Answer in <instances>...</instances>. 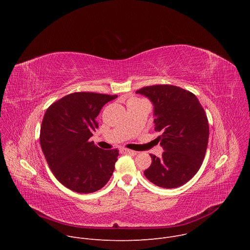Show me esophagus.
Returning <instances> with one entry per match:
<instances>
[{"instance_id":"obj_1","label":"esophagus","mask_w":250,"mask_h":250,"mask_svg":"<svg viewBox=\"0 0 250 250\" xmlns=\"http://www.w3.org/2000/svg\"><path fill=\"white\" fill-rule=\"evenodd\" d=\"M121 151H122L123 153H127V154H131V155H135V154H136L135 151L130 150V149H126V148H123Z\"/></svg>"}]
</instances>
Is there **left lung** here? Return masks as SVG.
I'll return each instance as SVG.
<instances>
[{
	"instance_id": "left-lung-1",
	"label": "left lung",
	"mask_w": 250,
	"mask_h": 250,
	"mask_svg": "<svg viewBox=\"0 0 250 250\" xmlns=\"http://www.w3.org/2000/svg\"><path fill=\"white\" fill-rule=\"evenodd\" d=\"M136 93L154 105L156 139L164 149L162 157L150 154L151 165L145 171L154 185L172 189L184 185L199 171L208 140V122L198 98L173 85L144 87Z\"/></svg>"
}]
</instances>
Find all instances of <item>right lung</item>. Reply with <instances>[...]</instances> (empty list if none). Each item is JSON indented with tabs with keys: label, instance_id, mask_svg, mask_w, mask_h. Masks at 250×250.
<instances>
[{
	"label": "right lung",
	"instance_id": "1",
	"mask_svg": "<svg viewBox=\"0 0 250 250\" xmlns=\"http://www.w3.org/2000/svg\"><path fill=\"white\" fill-rule=\"evenodd\" d=\"M117 95L76 92L54 102L41 127V146L56 179L81 194L103 188L115 170L119 150H104L90 141L99 127L96 118Z\"/></svg>",
	"mask_w": 250,
	"mask_h": 250
}]
</instances>
